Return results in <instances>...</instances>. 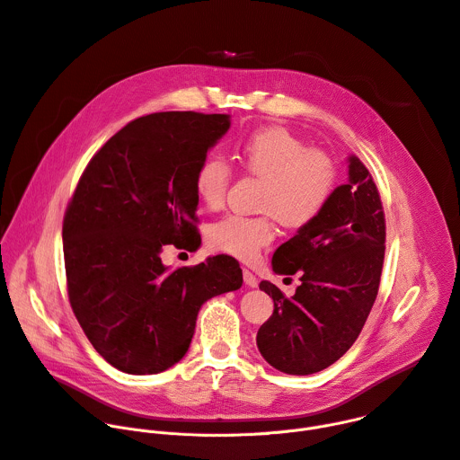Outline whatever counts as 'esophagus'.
Segmentation results:
<instances>
[{
    "label": "esophagus",
    "mask_w": 460,
    "mask_h": 460,
    "mask_svg": "<svg viewBox=\"0 0 460 460\" xmlns=\"http://www.w3.org/2000/svg\"><path fill=\"white\" fill-rule=\"evenodd\" d=\"M243 282H245L247 288H256V286H258L256 277H254L249 270H243Z\"/></svg>",
    "instance_id": "34e87169"
}]
</instances>
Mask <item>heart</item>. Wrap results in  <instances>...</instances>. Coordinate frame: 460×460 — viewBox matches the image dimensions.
I'll return each mask as SVG.
<instances>
[{"label": "heart", "instance_id": "heart-1", "mask_svg": "<svg viewBox=\"0 0 460 460\" xmlns=\"http://www.w3.org/2000/svg\"><path fill=\"white\" fill-rule=\"evenodd\" d=\"M242 167L264 180L260 217L227 215L209 227V243L238 258H254L275 238V220L288 229L314 222L330 202L337 167L333 160L305 144L284 127H260L234 146ZM233 178L231 165L220 155H208L196 167L194 190L200 202L222 206Z\"/></svg>", "mask_w": 460, "mask_h": 460}]
</instances>
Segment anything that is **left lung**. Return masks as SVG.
I'll list each match as a JSON object with an SVG mask.
<instances>
[{
  "mask_svg": "<svg viewBox=\"0 0 460 460\" xmlns=\"http://www.w3.org/2000/svg\"><path fill=\"white\" fill-rule=\"evenodd\" d=\"M339 185L314 222L273 254V271L300 275L291 298L261 280L275 309L260 325L256 346L275 369L311 375L337 362L358 339L375 304L384 264L385 222L376 185L357 158H348Z\"/></svg>",
  "mask_w": 460,
  "mask_h": 460,
  "instance_id": "left-lung-1",
  "label": "left lung"
}]
</instances>
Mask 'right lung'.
Returning <instances> with one entry per match:
<instances>
[{
    "label": "right lung",
    "instance_id": "add662e5",
    "mask_svg": "<svg viewBox=\"0 0 460 460\" xmlns=\"http://www.w3.org/2000/svg\"><path fill=\"white\" fill-rule=\"evenodd\" d=\"M229 114L155 112L127 123L93 156L63 218L71 307L116 369L153 375L183 358L209 298L242 288L227 254L162 264L167 243L199 249L194 172L227 133Z\"/></svg>",
    "mask_w": 460,
    "mask_h": 460
}]
</instances>
